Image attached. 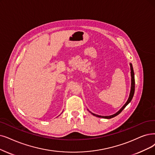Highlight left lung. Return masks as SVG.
Listing matches in <instances>:
<instances>
[{"instance_id":"8db88e82","label":"left lung","mask_w":155,"mask_h":155,"mask_svg":"<svg viewBox=\"0 0 155 155\" xmlns=\"http://www.w3.org/2000/svg\"><path fill=\"white\" fill-rule=\"evenodd\" d=\"M130 70H131V77H132V83H131V90H130V95H129V97H128V99L127 102L125 103V104L123 106L121 109L118 111V112H117L116 114H113V115H110V116H99V115H97V114H95L94 113H91L93 115H94L97 117H103V118H107V119H110V118H112V117H115L116 116L118 115L120 113H121V111L125 109V107L127 106V105L131 102L132 99L134 97V91H135V78H134V69H133V67H132V64H130Z\"/></svg>"}]
</instances>
